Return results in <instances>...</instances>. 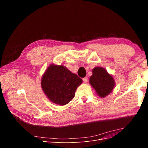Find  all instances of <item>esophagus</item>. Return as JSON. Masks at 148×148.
<instances>
[{
	"instance_id": "esophagus-1",
	"label": "esophagus",
	"mask_w": 148,
	"mask_h": 148,
	"mask_svg": "<svg viewBox=\"0 0 148 148\" xmlns=\"http://www.w3.org/2000/svg\"><path fill=\"white\" fill-rule=\"evenodd\" d=\"M83 81L85 82V83H87L88 82V78L86 77H84L83 78Z\"/></svg>"
}]
</instances>
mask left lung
<instances>
[{"mask_svg":"<svg viewBox=\"0 0 148 148\" xmlns=\"http://www.w3.org/2000/svg\"><path fill=\"white\" fill-rule=\"evenodd\" d=\"M92 72V75L89 81L90 85L99 97H107L112 92L115 87V81L113 76L110 74L106 69L101 67H95Z\"/></svg>","mask_w":148,"mask_h":148,"instance_id":"8db88e82","label":"left lung"}]
</instances>
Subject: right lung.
<instances>
[{
    "label": "right lung",
    "mask_w": 148,
    "mask_h": 148,
    "mask_svg": "<svg viewBox=\"0 0 148 148\" xmlns=\"http://www.w3.org/2000/svg\"><path fill=\"white\" fill-rule=\"evenodd\" d=\"M81 78L65 66L51 64L42 75L41 86L45 94L52 102L64 105L74 97Z\"/></svg>",
    "instance_id": "1"
}]
</instances>
